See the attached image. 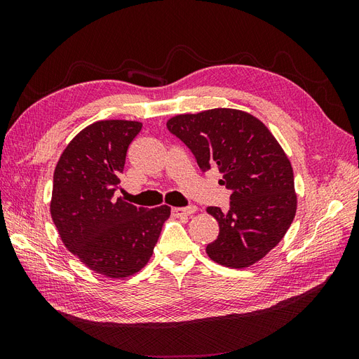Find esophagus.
Segmentation results:
<instances>
[{
    "instance_id": "34e87169",
    "label": "esophagus",
    "mask_w": 359,
    "mask_h": 359,
    "mask_svg": "<svg viewBox=\"0 0 359 359\" xmlns=\"http://www.w3.org/2000/svg\"><path fill=\"white\" fill-rule=\"evenodd\" d=\"M198 211L196 205H189V206H182V208H172V215L173 217H182V215H193Z\"/></svg>"
}]
</instances>
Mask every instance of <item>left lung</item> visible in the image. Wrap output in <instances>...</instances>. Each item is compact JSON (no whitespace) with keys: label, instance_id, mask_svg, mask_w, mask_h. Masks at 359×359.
<instances>
[{"label":"left lung","instance_id":"left-lung-1","mask_svg":"<svg viewBox=\"0 0 359 359\" xmlns=\"http://www.w3.org/2000/svg\"><path fill=\"white\" fill-rule=\"evenodd\" d=\"M166 126L191 151L201 170L219 169L220 184L231 190L229 210L206 208L220 227L206 255L229 268H245L266 256L297 212L290 161L266 126L226 107L177 115Z\"/></svg>","mask_w":359,"mask_h":359}]
</instances>
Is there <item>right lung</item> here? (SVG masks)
Here are the masks:
<instances>
[{
	"mask_svg": "<svg viewBox=\"0 0 359 359\" xmlns=\"http://www.w3.org/2000/svg\"><path fill=\"white\" fill-rule=\"evenodd\" d=\"M140 128L124 119L85 127L53 172L50 215L64 245L111 278L133 276L147 265L170 215L166 205L147 210L115 198L128 145Z\"/></svg>",
	"mask_w": 359,
	"mask_h": 359,
	"instance_id": "right-lung-1",
	"label": "right lung"
}]
</instances>
